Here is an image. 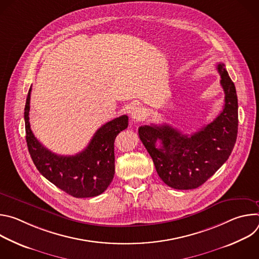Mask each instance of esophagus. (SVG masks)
<instances>
[{
	"label": "esophagus",
	"instance_id": "obj_1",
	"mask_svg": "<svg viewBox=\"0 0 259 259\" xmlns=\"http://www.w3.org/2000/svg\"><path fill=\"white\" fill-rule=\"evenodd\" d=\"M145 116H146L145 109H144L143 107H140V106L134 107V108L132 109V112H131V118H132L135 122H139V121L144 120Z\"/></svg>",
	"mask_w": 259,
	"mask_h": 259
}]
</instances>
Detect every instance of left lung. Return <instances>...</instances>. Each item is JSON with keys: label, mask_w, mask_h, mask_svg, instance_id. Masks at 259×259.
<instances>
[{"label": "left lung", "mask_w": 259, "mask_h": 259, "mask_svg": "<svg viewBox=\"0 0 259 259\" xmlns=\"http://www.w3.org/2000/svg\"><path fill=\"white\" fill-rule=\"evenodd\" d=\"M216 68L225 91L221 113L192 135L163 124L138 129L139 138L152 157L160 178L175 190H193L206 182L232 154L238 134V97L226 64ZM160 140L161 144L156 146Z\"/></svg>", "instance_id": "left-lung-1"}]
</instances>
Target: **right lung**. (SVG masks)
Returning <instances> with one entry per match:
<instances>
[{
	"instance_id": "1",
	"label": "right lung",
	"mask_w": 259,
	"mask_h": 259,
	"mask_svg": "<svg viewBox=\"0 0 259 259\" xmlns=\"http://www.w3.org/2000/svg\"><path fill=\"white\" fill-rule=\"evenodd\" d=\"M28 90L25 107V138L28 152L39 172L61 191L75 198H90L102 194L115 175V139L128 127L126 115L102 125L86 149L75 156L51 153L36 139L29 124Z\"/></svg>"
}]
</instances>
